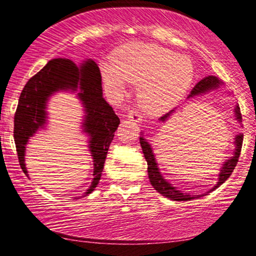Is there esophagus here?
<instances>
[{"label":"esophagus","mask_w":256,"mask_h":256,"mask_svg":"<svg viewBox=\"0 0 256 256\" xmlns=\"http://www.w3.org/2000/svg\"><path fill=\"white\" fill-rule=\"evenodd\" d=\"M128 118L132 120V122H142V116H140V112H137V110H130V112H128Z\"/></svg>","instance_id":"esophagus-1"}]
</instances>
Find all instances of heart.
I'll return each mask as SVG.
<instances>
[{
	"mask_svg": "<svg viewBox=\"0 0 256 256\" xmlns=\"http://www.w3.org/2000/svg\"><path fill=\"white\" fill-rule=\"evenodd\" d=\"M114 64L102 66L106 84L122 91L126 82L137 85L138 101L146 113L171 110L194 80V64L188 58L155 44L132 43L119 49Z\"/></svg>",
	"mask_w": 256,
	"mask_h": 256,
	"instance_id": "heart-1",
	"label": "heart"
}]
</instances>
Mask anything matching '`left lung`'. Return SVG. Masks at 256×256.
I'll return each mask as SVG.
<instances>
[{"instance_id":"obj_1","label":"left lung","mask_w":256,"mask_h":256,"mask_svg":"<svg viewBox=\"0 0 256 256\" xmlns=\"http://www.w3.org/2000/svg\"><path fill=\"white\" fill-rule=\"evenodd\" d=\"M222 84V82H220L216 77H214V76H208V77H204V79H201V80L194 86V89L192 90V92L189 94L188 98H194V96L202 95V94L210 92V91L218 89ZM172 112L174 110L168 112V113L165 114V116H161L160 118L161 122H166L167 118L171 116ZM234 116H236L237 122H242V114H240V106H236V108H234ZM140 146H142V150H143V154H144L146 164H148V177H149V180H150V184L152 185V188H154L158 192H160L162 196L168 198L170 200H173V201H190V200L201 198V196L207 195L208 192H213L214 189L219 188L220 185L224 183L226 179L230 177L231 173L234 172V167L237 165V162H238V158H240V149H242V143H243V134H236V137H234V146H236V148H234V156L228 158V160H226L224 165H222V168H220L218 183L216 184V186H214L213 189H210V192L204 194V195H189V194L179 192V190L176 189L174 186H172V184H170L168 182L162 177V174H161L150 144H149V143L146 142V140H144L143 137H140Z\"/></svg>"}]
</instances>
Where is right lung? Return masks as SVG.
<instances>
[{"label": "right lung", "instance_id": "add662e5", "mask_svg": "<svg viewBox=\"0 0 256 256\" xmlns=\"http://www.w3.org/2000/svg\"><path fill=\"white\" fill-rule=\"evenodd\" d=\"M101 72L92 60L80 66L70 58H52L37 74L28 79L19 98L14 116V142L22 170L26 176L25 150L30 137L46 124V104L58 91H77L84 107L83 128L90 137L89 150L94 161V179L86 192L89 195L98 186L104 171L108 148L120 119L102 95Z\"/></svg>", "mask_w": 256, "mask_h": 256}]
</instances>
